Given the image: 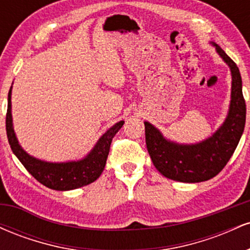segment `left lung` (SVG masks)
I'll list each match as a JSON object with an SVG mask.
<instances>
[{
	"label": "left lung",
	"instance_id": "left-lung-1",
	"mask_svg": "<svg viewBox=\"0 0 250 250\" xmlns=\"http://www.w3.org/2000/svg\"><path fill=\"white\" fill-rule=\"evenodd\" d=\"M231 73L230 104L225 122L208 139L197 143H177L166 139L146 121V145L155 168L167 179L196 183L213 179L225 168L245 130L246 102L237 65L220 45L210 42Z\"/></svg>",
	"mask_w": 250,
	"mask_h": 250
}]
</instances>
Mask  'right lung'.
I'll list each match as a JSON object with an SVG mask.
<instances>
[{"label":"right lung","instance_id":"1","mask_svg":"<svg viewBox=\"0 0 250 250\" xmlns=\"http://www.w3.org/2000/svg\"><path fill=\"white\" fill-rule=\"evenodd\" d=\"M11 88L8 94V110L5 117L8 141L13 153L20 162L45 187L54 190H73L93 183L100 177L104 169L113 137L121 129L125 121L115 123L99 139L94 148L84 157L77 161L47 162L31 156L19 143L13 125L11 116Z\"/></svg>","mask_w":250,"mask_h":250}]
</instances>
